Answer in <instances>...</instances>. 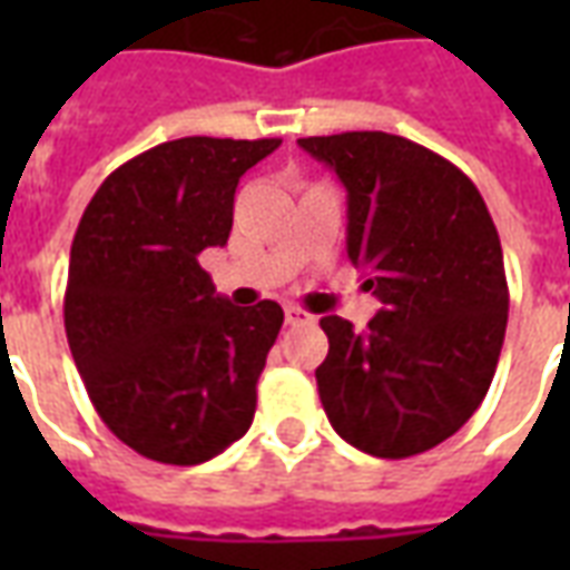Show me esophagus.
<instances>
[{
  "instance_id": "1",
  "label": "esophagus",
  "mask_w": 570,
  "mask_h": 570,
  "mask_svg": "<svg viewBox=\"0 0 570 570\" xmlns=\"http://www.w3.org/2000/svg\"><path fill=\"white\" fill-rule=\"evenodd\" d=\"M284 317H286V323H289V326H308V323H314V314L302 311L298 305H286Z\"/></svg>"
}]
</instances>
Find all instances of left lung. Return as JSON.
<instances>
[{
  "label": "left lung",
  "instance_id": "1",
  "mask_svg": "<svg viewBox=\"0 0 570 570\" xmlns=\"http://www.w3.org/2000/svg\"><path fill=\"white\" fill-rule=\"evenodd\" d=\"M347 188V259L384 308L357 333L323 317L317 391L335 433L412 458L464 428L498 370L510 289L498 228L464 170L384 130L305 137Z\"/></svg>",
  "mask_w": 570,
  "mask_h": 570
}]
</instances>
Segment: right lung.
Listing matches in <instances>:
<instances>
[{
  "label": "right lung",
  "mask_w": 570,
  "mask_h": 570,
  "mask_svg": "<svg viewBox=\"0 0 570 570\" xmlns=\"http://www.w3.org/2000/svg\"><path fill=\"white\" fill-rule=\"evenodd\" d=\"M281 140L183 137L106 176L69 253L63 323L97 415L142 458L210 461L253 424L284 323L216 296L198 256L232 232L237 179Z\"/></svg>",
  "instance_id": "add662e5"
}]
</instances>
